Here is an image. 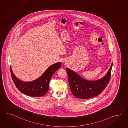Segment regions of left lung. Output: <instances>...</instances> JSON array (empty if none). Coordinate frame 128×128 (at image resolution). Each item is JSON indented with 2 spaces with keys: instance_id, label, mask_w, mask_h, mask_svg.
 I'll return each instance as SVG.
<instances>
[{
  "instance_id": "1",
  "label": "left lung",
  "mask_w": 128,
  "mask_h": 128,
  "mask_svg": "<svg viewBox=\"0 0 128 128\" xmlns=\"http://www.w3.org/2000/svg\"><path fill=\"white\" fill-rule=\"evenodd\" d=\"M112 65V62L110 69L105 76L96 80L85 79L72 70L66 68L69 86L73 95L80 99H86L101 94L110 82Z\"/></svg>"
}]
</instances>
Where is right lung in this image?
Returning <instances> with one entry per match:
<instances>
[{"label":"right lung","mask_w":128,"mask_h":128,"mask_svg":"<svg viewBox=\"0 0 128 128\" xmlns=\"http://www.w3.org/2000/svg\"><path fill=\"white\" fill-rule=\"evenodd\" d=\"M61 66L60 62L55 63L50 66L38 79L28 82L18 79L12 72L11 66L10 73L15 86L21 93L30 96H42L48 90L49 82L52 75Z\"/></svg>","instance_id":"1"}]
</instances>
